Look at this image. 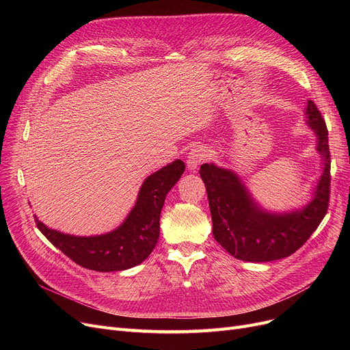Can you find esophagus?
<instances>
[{
	"instance_id": "1",
	"label": "esophagus",
	"mask_w": 350,
	"mask_h": 350,
	"mask_svg": "<svg viewBox=\"0 0 350 350\" xmlns=\"http://www.w3.org/2000/svg\"><path fill=\"white\" fill-rule=\"evenodd\" d=\"M210 157V152L206 149V147H196L189 154L187 159V167L191 172H196L198 169V165L201 163H204Z\"/></svg>"
}]
</instances>
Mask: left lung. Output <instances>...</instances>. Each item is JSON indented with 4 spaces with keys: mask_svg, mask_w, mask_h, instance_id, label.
<instances>
[{
    "mask_svg": "<svg viewBox=\"0 0 350 350\" xmlns=\"http://www.w3.org/2000/svg\"><path fill=\"white\" fill-rule=\"evenodd\" d=\"M306 119L318 136L323 173L314 200L302 210L289 214L265 213L254 203L235 173L208 163L200 167L207 190L214 238L237 260L268 262L289 256L308 241L327 213L330 198L327 129L321 110L312 100H308Z\"/></svg>",
    "mask_w": 350,
    "mask_h": 350,
    "instance_id": "obj_1",
    "label": "left lung"
}]
</instances>
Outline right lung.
Segmentation results:
<instances>
[{
  "instance_id": "1",
  "label": "right lung",
  "mask_w": 350,
  "mask_h": 350,
  "mask_svg": "<svg viewBox=\"0 0 350 350\" xmlns=\"http://www.w3.org/2000/svg\"><path fill=\"white\" fill-rule=\"evenodd\" d=\"M185 169V161L176 160L147 177L126 221L109 234L73 237L48 228L36 217L35 224L55 247L83 268L99 272L132 268L143 262L156 247L164 198Z\"/></svg>"
}]
</instances>
